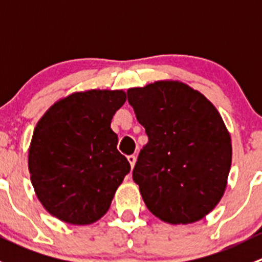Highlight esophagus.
Instances as JSON below:
<instances>
[{
	"label": "esophagus",
	"mask_w": 262,
	"mask_h": 262,
	"mask_svg": "<svg viewBox=\"0 0 262 262\" xmlns=\"http://www.w3.org/2000/svg\"><path fill=\"white\" fill-rule=\"evenodd\" d=\"M136 160H137V158H136V156H134V155L128 156V162L130 163V167L132 168H133L134 165H136Z\"/></svg>",
	"instance_id": "obj_1"
}]
</instances>
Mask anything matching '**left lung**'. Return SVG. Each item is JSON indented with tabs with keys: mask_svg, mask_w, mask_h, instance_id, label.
<instances>
[{
	"mask_svg": "<svg viewBox=\"0 0 262 262\" xmlns=\"http://www.w3.org/2000/svg\"><path fill=\"white\" fill-rule=\"evenodd\" d=\"M126 94L148 136L133 170L148 210L170 224L200 221L228 184L232 141L221 114L181 81L160 80Z\"/></svg>",
	"mask_w": 262,
	"mask_h": 262,
	"instance_id": "8db88e82",
	"label": "left lung"
}]
</instances>
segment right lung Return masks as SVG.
Listing matches in <instances>:
<instances>
[{
	"label": "right lung",
	"instance_id": "obj_1",
	"mask_svg": "<svg viewBox=\"0 0 262 262\" xmlns=\"http://www.w3.org/2000/svg\"><path fill=\"white\" fill-rule=\"evenodd\" d=\"M125 101L123 90L72 92L39 119L29 147L30 180L44 209L59 221L87 226L109 210L130 171L110 128Z\"/></svg>",
	"mask_w": 262,
	"mask_h": 262
}]
</instances>
